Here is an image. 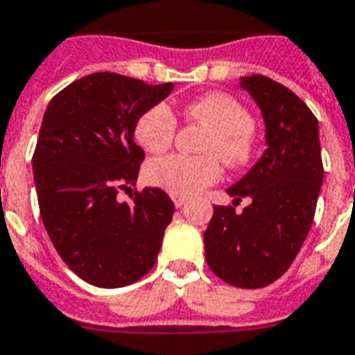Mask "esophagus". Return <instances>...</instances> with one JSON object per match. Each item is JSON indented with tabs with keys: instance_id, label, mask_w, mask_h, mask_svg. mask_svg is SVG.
Here are the masks:
<instances>
[{
	"instance_id": "34e87169",
	"label": "esophagus",
	"mask_w": 355,
	"mask_h": 355,
	"mask_svg": "<svg viewBox=\"0 0 355 355\" xmlns=\"http://www.w3.org/2000/svg\"><path fill=\"white\" fill-rule=\"evenodd\" d=\"M187 198L186 197H177V195H173V202H175V206L177 207H182L184 204H186Z\"/></svg>"
}]
</instances>
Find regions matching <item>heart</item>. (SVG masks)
<instances>
[{
    "label": "heart",
    "mask_w": 355,
    "mask_h": 355,
    "mask_svg": "<svg viewBox=\"0 0 355 355\" xmlns=\"http://www.w3.org/2000/svg\"><path fill=\"white\" fill-rule=\"evenodd\" d=\"M182 114L186 122H197L209 129L202 142V151L207 155L155 158L146 166V180L171 195L189 197L220 178L223 166L215 155L233 168L250 160L255 122L243 103L220 93L195 98L184 105ZM175 135L177 118L166 103L149 107L135 123V138L149 153H164L171 148Z\"/></svg>",
    "instance_id": "b5f03b06"
}]
</instances>
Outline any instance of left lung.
Wrapping results in <instances>:
<instances>
[{"instance_id":"1","label":"left lung","mask_w":355,"mask_h":355,"mask_svg":"<svg viewBox=\"0 0 355 355\" xmlns=\"http://www.w3.org/2000/svg\"><path fill=\"white\" fill-rule=\"evenodd\" d=\"M266 125V151L226 191L233 204L250 198L243 213L215 206L204 232L211 272L237 288L277 281L297 257L315 215L322 184L319 123L297 94L272 78H241Z\"/></svg>"}]
</instances>
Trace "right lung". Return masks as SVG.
Returning a JSON list of instances; mask_svg holds the SVG:
<instances>
[{
  "instance_id": "obj_1",
  "label": "right lung",
  "mask_w": 355,
  "mask_h": 355,
  "mask_svg": "<svg viewBox=\"0 0 355 355\" xmlns=\"http://www.w3.org/2000/svg\"><path fill=\"white\" fill-rule=\"evenodd\" d=\"M173 83L114 73L83 76L47 105L33 157L43 226L78 277L100 288L137 282L155 266L175 204L158 187L120 202L144 162L135 123Z\"/></svg>"
}]
</instances>
